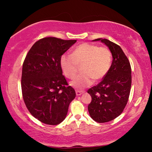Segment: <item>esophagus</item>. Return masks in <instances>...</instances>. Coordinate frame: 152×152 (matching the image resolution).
<instances>
[{"label": "esophagus", "mask_w": 152, "mask_h": 152, "mask_svg": "<svg viewBox=\"0 0 152 152\" xmlns=\"http://www.w3.org/2000/svg\"><path fill=\"white\" fill-rule=\"evenodd\" d=\"M82 93H83V91H78V90H76V94L77 96H80L81 95Z\"/></svg>", "instance_id": "1"}]
</instances>
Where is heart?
Masks as SVG:
<instances>
[{"mask_svg":"<svg viewBox=\"0 0 152 152\" xmlns=\"http://www.w3.org/2000/svg\"><path fill=\"white\" fill-rule=\"evenodd\" d=\"M81 72L70 82L71 86L83 89L91 86L93 79L98 81L108 74L112 64L111 51L106 47L83 43L74 50L72 54L64 53L60 58V65L64 75L72 79L82 65Z\"/></svg>","mask_w":152,"mask_h":152,"instance_id":"b5f03b06","label":"heart"}]
</instances>
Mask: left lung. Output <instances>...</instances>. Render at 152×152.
<instances>
[{
    "label": "left lung",
    "instance_id": "left-lung-1",
    "mask_svg": "<svg viewBox=\"0 0 152 152\" xmlns=\"http://www.w3.org/2000/svg\"><path fill=\"white\" fill-rule=\"evenodd\" d=\"M110 50L113 61L108 74L96 86L88 89L91 102L88 111L98 123H106L120 115L127 105L131 87V67L121 47L107 39L97 38Z\"/></svg>",
    "mask_w": 152,
    "mask_h": 152
}]
</instances>
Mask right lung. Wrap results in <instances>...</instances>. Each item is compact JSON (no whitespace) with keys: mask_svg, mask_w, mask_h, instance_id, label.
<instances>
[{"mask_svg":"<svg viewBox=\"0 0 152 152\" xmlns=\"http://www.w3.org/2000/svg\"><path fill=\"white\" fill-rule=\"evenodd\" d=\"M76 40L46 37L36 42L23 64L21 90L28 110L45 124L65 119L76 92L63 75L60 58Z\"/></svg>","mask_w":152,"mask_h":152,"instance_id":"obj_1","label":"right lung"}]
</instances>
